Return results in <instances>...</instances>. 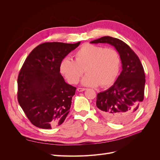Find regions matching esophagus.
<instances>
[{"mask_svg":"<svg viewBox=\"0 0 160 160\" xmlns=\"http://www.w3.org/2000/svg\"><path fill=\"white\" fill-rule=\"evenodd\" d=\"M85 90H86V89H85V88H77V91H78L79 92H81V91H85Z\"/></svg>","mask_w":160,"mask_h":160,"instance_id":"1","label":"esophagus"}]
</instances>
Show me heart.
Masks as SVG:
<instances>
[{
    "label": "heart",
    "mask_w": 160,
    "mask_h": 160,
    "mask_svg": "<svg viewBox=\"0 0 160 160\" xmlns=\"http://www.w3.org/2000/svg\"><path fill=\"white\" fill-rule=\"evenodd\" d=\"M75 60L65 57L61 61V75L71 84H77L81 76L85 86L107 87L117 79L121 67L119 52L113 48L86 43L77 50Z\"/></svg>",
    "instance_id": "obj_1"
}]
</instances>
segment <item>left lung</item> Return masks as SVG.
<instances>
[{
    "label": "left lung",
    "instance_id": "1",
    "mask_svg": "<svg viewBox=\"0 0 160 160\" xmlns=\"http://www.w3.org/2000/svg\"><path fill=\"white\" fill-rule=\"evenodd\" d=\"M91 43H108L119 52L122 71L110 88L97 95L96 105L103 117L115 123L129 122L138 112L144 98L146 76L134 51L119 38L101 37Z\"/></svg>",
    "mask_w": 160,
    "mask_h": 160
}]
</instances>
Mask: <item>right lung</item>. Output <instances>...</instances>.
<instances>
[{
  "instance_id": "obj_1",
  "label": "right lung",
  "mask_w": 160,
  "mask_h": 160,
  "mask_svg": "<svg viewBox=\"0 0 160 160\" xmlns=\"http://www.w3.org/2000/svg\"><path fill=\"white\" fill-rule=\"evenodd\" d=\"M79 44L80 42L42 43L24 62L17 79V98L35 126L51 129L63 123L69 113L76 88L65 81L59 65Z\"/></svg>"
}]
</instances>
